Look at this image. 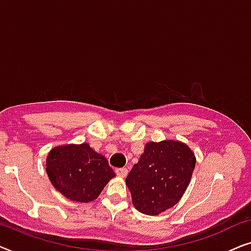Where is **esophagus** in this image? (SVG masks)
Listing matches in <instances>:
<instances>
[{"mask_svg": "<svg viewBox=\"0 0 251 251\" xmlns=\"http://www.w3.org/2000/svg\"><path fill=\"white\" fill-rule=\"evenodd\" d=\"M115 173L120 177H126L128 175V169L126 168H118V169H115Z\"/></svg>", "mask_w": 251, "mask_h": 251, "instance_id": "34e87169", "label": "esophagus"}]
</instances>
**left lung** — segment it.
I'll use <instances>...</instances> for the list:
<instances>
[{
  "instance_id": "left-lung-1",
  "label": "left lung",
  "mask_w": 251,
  "mask_h": 251,
  "mask_svg": "<svg viewBox=\"0 0 251 251\" xmlns=\"http://www.w3.org/2000/svg\"><path fill=\"white\" fill-rule=\"evenodd\" d=\"M195 162L193 151L179 140L147 143L126 178L133 207L150 216L173 208L190 185Z\"/></svg>"
}]
</instances>
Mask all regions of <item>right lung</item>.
<instances>
[{"label": "right lung", "mask_w": 251, "mask_h": 251, "mask_svg": "<svg viewBox=\"0 0 251 251\" xmlns=\"http://www.w3.org/2000/svg\"><path fill=\"white\" fill-rule=\"evenodd\" d=\"M46 170L56 190L75 202L94 201L115 177L104 155L89 144L56 146L47 156Z\"/></svg>", "instance_id": "1"}]
</instances>
